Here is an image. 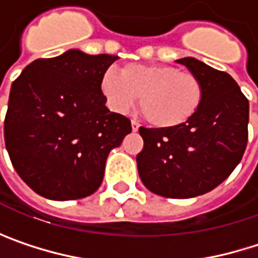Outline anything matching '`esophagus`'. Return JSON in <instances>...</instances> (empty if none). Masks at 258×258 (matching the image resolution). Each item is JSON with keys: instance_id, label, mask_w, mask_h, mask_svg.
Returning <instances> with one entry per match:
<instances>
[{"instance_id": "obj_1", "label": "esophagus", "mask_w": 258, "mask_h": 258, "mask_svg": "<svg viewBox=\"0 0 258 258\" xmlns=\"http://www.w3.org/2000/svg\"><path fill=\"white\" fill-rule=\"evenodd\" d=\"M139 127H140V124H139V122H136V121H131V128H133V131H134V133L139 130Z\"/></svg>"}]
</instances>
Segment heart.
Wrapping results in <instances>:
<instances>
[{"mask_svg": "<svg viewBox=\"0 0 258 258\" xmlns=\"http://www.w3.org/2000/svg\"><path fill=\"white\" fill-rule=\"evenodd\" d=\"M107 106L128 113L140 98L143 116L157 128H176L199 112L205 89L200 79L164 64H128L118 73L109 69L100 80Z\"/></svg>", "mask_w": 258, "mask_h": 258, "instance_id": "heart-1", "label": "heart"}]
</instances>
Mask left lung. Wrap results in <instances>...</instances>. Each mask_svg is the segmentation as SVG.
<instances>
[{
    "instance_id": "8db88e82",
    "label": "left lung",
    "mask_w": 258,
    "mask_h": 258,
    "mask_svg": "<svg viewBox=\"0 0 258 258\" xmlns=\"http://www.w3.org/2000/svg\"><path fill=\"white\" fill-rule=\"evenodd\" d=\"M200 79L203 103L186 124L176 128H145L137 154L139 176L163 197L189 199L205 194L229 178L248 142L249 104L236 80L196 58H182Z\"/></svg>"
}]
</instances>
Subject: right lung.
Returning a JSON list of instances; mask_svg holds the SVG:
<instances>
[{
  "mask_svg": "<svg viewBox=\"0 0 258 258\" xmlns=\"http://www.w3.org/2000/svg\"><path fill=\"white\" fill-rule=\"evenodd\" d=\"M115 55L70 49L32 61L12 83L4 140L18 175L50 200L98 189L109 152L131 133L128 118L106 107L100 89Z\"/></svg>",
  "mask_w": 258,
  "mask_h": 258,
  "instance_id": "obj_1",
  "label": "right lung"
}]
</instances>
